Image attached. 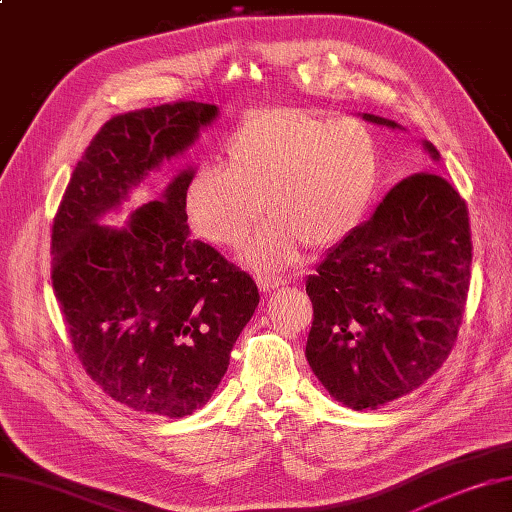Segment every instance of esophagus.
Here are the masks:
<instances>
[{"instance_id": "esophagus-1", "label": "esophagus", "mask_w": 512, "mask_h": 512, "mask_svg": "<svg viewBox=\"0 0 512 512\" xmlns=\"http://www.w3.org/2000/svg\"><path fill=\"white\" fill-rule=\"evenodd\" d=\"M257 284H259V290H262V292H275L279 288H284L288 284V279H284V277H257Z\"/></svg>"}]
</instances>
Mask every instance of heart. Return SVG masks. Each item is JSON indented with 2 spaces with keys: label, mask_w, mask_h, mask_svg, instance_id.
<instances>
[{
  "label": "heart",
  "mask_w": 512,
  "mask_h": 512,
  "mask_svg": "<svg viewBox=\"0 0 512 512\" xmlns=\"http://www.w3.org/2000/svg\"><path fill=\"white\" fill-rule=\"evenodd\" d=\"M378 176V145L363 123L270 107L237 127L224 167H202L189 178L184 217L195 237L237 248L266 209L270 220L244 248V262L279 273L306 244L323 250L352 235Z\"/></svg>",
  "instance_id": "b5f03b06"
}]
</instances>
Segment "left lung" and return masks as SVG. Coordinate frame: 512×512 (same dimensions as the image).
I'll return each mask as SVG.
<instances>
[{"instance_id":"1","label":"left lung","mask_w":512,"mask_h":512,"mask_svg":"<svg viewBox=\"0 0 512 512\" xmlns=\"http://www.w3.org/2000/svg\"><path fill=\"white\" fill-rule=\"evenodd\" d=\"M422 147L440 160L429 140ZM471 250L460 193L422 171L400 180L365 224L325 253L306 281L314 308L306 358L334 400L378 409L436 374L458 339Z\"/></svg>"}]
</instances>
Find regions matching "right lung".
<instances>
[{
  "mask_svg": "<svg viewBox=\"0 0 512 512\" xmlns=\"http://www.w3.org/2000/svg\"><path fill=\"white\" fill-rule=\"evenodd\" d=\"M217 116V105L178 101L110 118L74 167L52 224V288L74 354L107 396L154 416L184 418L209 402L259 290L189 237L182 193L193 167L125 226L99 222Z\"/></svg>",
  "mask_w": 512,
  "mask_h": 512,
  "instance_id": "1",
  "label": "right lung"
}]
</instances>
